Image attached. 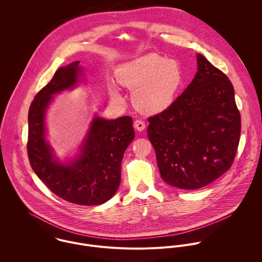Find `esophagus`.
Returning <instances> with one entry per match:
<instances>
[{
    "mask_svg": "<svg viewBox=\"0 0 262 262\" xmlns=\"http://www.w3.org/2000/svg\"><path fill=\"white\" fill-rule=\"evenodd\" d=\"M134 128L137 130V131H143L145 129V123L141 120H136L134 122Z\"/></svg>",
    "mask_w": 262,
    "mask_h": 262,
    "instance_id": "esophagus-1",
    "label": "esophagus"
}]
</instances>
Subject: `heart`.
<instances>
[{"label":"heart","instance_id":"heart-1","mask_svg":"<svg viewBox=\"0 0 262 262\" xmlns=\"http://www.w3.org/2000/svg\"><path fill=\"white\" fill-rule=\"evenodd\" d=\"M117 78L133 91L132 101L139 111L156 114L171 106L184 75L176 60L151 53L122 64L117 70Z\"/></svg>","mask_w":262,"mask_h":262}]
</instances>
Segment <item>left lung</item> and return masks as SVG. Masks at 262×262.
I'll return each instance as SVG.
<instances>
[{"label": "left lung", "mask_w": 262, "mask_h": 262, "mask_svg": "<svg viewBox=\"0 0 262 262\" xmlns=\"http://www.w3.org/2000/svg\"><path fill=\"white\" fill-rule=\"evenodd\" d=\"M184 93L163 112L148 118L147 135L162 180L182 189L216 181L232 165L241 117L228 76L202 54Z\"/></svg>", "instance_id": "1"}]
</instances>
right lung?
Segmentation results:
<instances>
[{
  "mask_svg": "<svg viewBox=\"0 0 262 262\" xmlns=\"http://www.w3.org/2000/svg\"><path fill=\"white\" fill-rule=\"evenodd\" d=\"M82 69L74 61L56 71L35 96L28 113L27 152L32 169L53 193L76 205H101L116 193L121 163L135 137L132 118L106 120L95 116L74 159L61 162L46 141L45 116L53 96L75 88Z\"/></svg>",
  "mask_w": 262,
  "mask_h": 262,
  "instance_id": "add662e5",
  "label": "right lung"
}]
</instances>
